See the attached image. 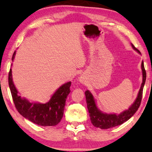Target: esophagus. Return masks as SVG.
Instances as JSON below:
<instances>
[{
  "label": "esophagus",
  "mask_w": 152,
  "mask_h": 152,
  "mask_svg": "<svg viewBox=\"0 0 152 152\" xmlns=\"http://www.w3.org/2000/svg\"><path fill=\"white\" fill-rule=\"evenodd\" d=\"M80 82H81V83H84V80H83V78L81 77V78L80 79Z\"/></svg>",
  "instance_id": "obj_1"
}]
</instances>
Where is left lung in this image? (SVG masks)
<instances>
[{
    "label": "left lung",
    "mask_w": 152,
    "mask_h": 152,
    "mask_svg": "<svg viewBox=\"0 0 152 152\" xmlns=\"http://www.w3.org/2000/svg\"><path fill=\"white\" fill-rule=\"evenodd\" d=\"M131 45L134 50H136L137 52L140 54V51L137 48H135L133 44ZM141 66L142 70L143 79L142 83L141 84V87L139 91L137 97L135 101L133 102V105L129 108V110L121 112L120 115L102 113L96 107L95 100H94V98L91 93L89 91H86L85 96L86 104H87V108L88 110V113H89L91 121L92 124H93L94 126L101 129H107L112 127H115L128 121L137 112L140 105L142 98L143 88L146 81V70L145 69V66H144L143 61L142 62Z\"/></svg>",
    "instance_id": "1"
}]
</instances>
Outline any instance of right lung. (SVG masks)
<instances>
[{
	"label": "right lung",
	"instance_id": "right-lung-1",
	"mask_svg": "<svg viewBox=\"0 0 152 152\" xmlns=\"http://www.w3.org/2000/svg\"><path fill=\"white\" fill-rule=\"evenodd\" d=\"M15 56V52L12 58V61ZM8 83L16 109L23 117L42 126H56L61 121L64 115L67 96L70 92L71 82H67L58 88L50 101L45 104L31 102L18 95V91L13 83L11 69L9 72Z\"/></svg>",
	"mask_w": 152,
	"mask_h": 152
}]
</instances>
